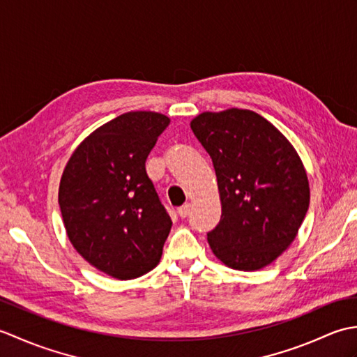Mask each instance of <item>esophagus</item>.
<instances>
[{
	"mask_svg": "<svg viewBox=\"0 0 357 357\" xmlns=\"http://www.w3.org/2000/svg\"><path fill=\"white\" fill-rule=\"evenodd\" d=\"M190 210H192L190 204H184L183 207L178 208V215H179L181 218H187L188 215H190Z\"/></svg>",
	"mask_w": 357,
	"mask_h": 357,
	"instance_id": "obj_1",
	"label": "esophagus"
}]
</instances>
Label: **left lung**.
Wrapping results in <instances>:
<instances>
[{
    "instance_id": "obj_1",
    "label": "left lung",
    "mask_w": 357,
    "mask_h": 357,
    "mask_svg": "<svg viewBox=\"0 0 357 357\" xmlns=\"http://www.w3.org/2000/svg\"><path fill=\"white\" fill-rule=\"evenodd\" d=\"M218 178L221 221L207 233L227 267H267L294 241L307 215L310 187L298 151L252 110L204 112L190 123Z\"/></svg>"
}]
</instances>
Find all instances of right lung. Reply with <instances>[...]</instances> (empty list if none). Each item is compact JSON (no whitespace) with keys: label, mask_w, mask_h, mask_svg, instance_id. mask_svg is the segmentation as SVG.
I'll return each mask as SVG.
<instances>
[{"label":"right lung","mask_w":357,"mask_h":357,"mask_svg":"<svg viewBox=\"0 0 357 357\" xmlns=\"http://www.w3.org/2000/svg\"><path fill=\"white\" fill-rule=\"evenodd\" d=\"M170 118L127 112L90 133L73 151L58 202L75 250L115 279L159 264L172 219L147 176L146 159Z\"/></svg>","instance_id":"1"}]
</instances>
